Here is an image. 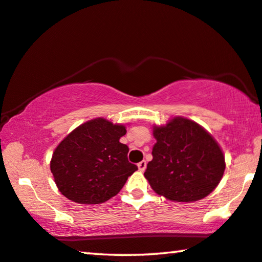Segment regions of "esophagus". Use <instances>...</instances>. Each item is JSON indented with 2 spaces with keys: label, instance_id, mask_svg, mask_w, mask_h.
Listing matches in <instances>:
<instances>
[{
  "label": "esophagus",
  "instance_id": "1",
  "mask_svg": "<svg viewBox=\"0 0 262 262\" xmlns=\"http://www.w3.org/2000/svg\"><path fill=\"white\" fill-rule=\"evenodd\" d=\"M138 167H139L141 171H144V169H146V167H147V162L146 161H141L140 163L138 164Z\"/></svg>",
  "mask_w": 262,
  "mask_h": 262
}]
</instances>
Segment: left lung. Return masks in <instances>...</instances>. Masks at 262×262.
Wrapping results in <instances>:
<instances>
[{"mask_svg": "<svg viewBox=\"0 0 262 262\" xmlns=\"http://www.w3.org/2000/svg\"><path fill=\"white\" fill-rule=\"evenodd\" d=\"M156 143L144 177L170 201L196 202L212 192L225 170L222 149L196 122L175 118L154 129Z\"/></svg>", "mask_w": 262, "mask_h": 262, "instance_id": "left-lung-1", "label": "left lung"}]
</instances>
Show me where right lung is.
I'll list each match as a JSON object with an SVG mask.
<instances>
[{
  "mask_svg": "<svg viewBox=\"0 0 262 262\" xmlns=\"http://www.w3.org/2000/svg\"><path fill=\"white\" fill-rule=\"evenodd\" d=\"M126 132L120 124L95 119L61 141L50 167L66 198L80 204H99L123 188L138 170V165L128 161L129 148L119 141Z\"/></svg>",
  "mask_w": 262,
  "mask_h": 262,
  "instance_id": "add662e5",
  "label": "right lung"
}]
</instances>
